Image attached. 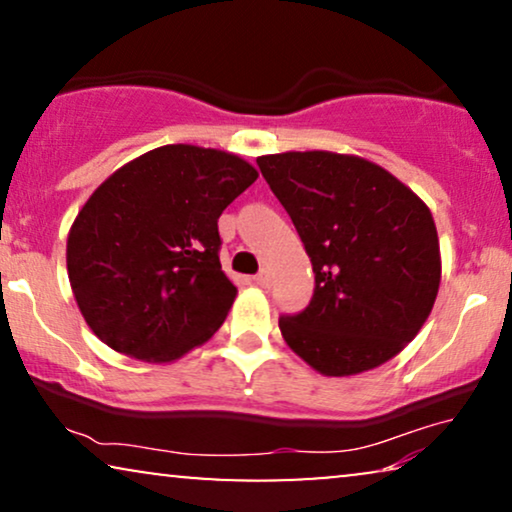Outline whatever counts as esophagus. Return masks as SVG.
Here are the masks:
<instances>
[{
    "label": "esophagus",
    "instance_id": "1",
    "mask_svg": "<svg viewBox=\"0 0 512 512\" xmlns=\"http://www.w3.org/2000/svg\"><path fill=\"white\" fill-rule=\"evenodd\" d=\"M254 282H256L258 286H263V289H268L270 282H272L270 272H268V270H261V272H258V275L254 277Z\"/></svg>",
    "mask_w": 512,
    "mask_h": 512
}]
</instances>
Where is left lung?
I'll use <instances>...</instances> for the list:
<instances>
[{"instance_id":"8db88e82","label":"left lung","mask_w":512,"mask_h":512,"mask_svg":"<svg viewBox=\"0 0 512 512\" xmlns=\"http://www.w3.org/2000/svg\"><path fill=\"white\" fill-rule=\"evenodd\" d=\"M312 261L314 293L279 331L321 375L382 366L419 333L440 284L429 207L380 165L328 151L256 158Z\"/></svg>"}]
</instances>
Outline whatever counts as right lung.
<instances>
[{"label": "right lung", "instance_id": "obj_1", "mask_svg": "<svg viewBox=\"0 0 512 512\" xmlns=\"http://www.w3.org/2000/svg\"><path fill=\"white\" fill-rule=\"evenodd\" d=\"M258 172L233 153L167 144L116 170L76 216L67 272L104 345L167 363L212 338L237 289L219 216Z\"/></svg>", "mask_w": 512, "mask_h": 512}]
</instances>
